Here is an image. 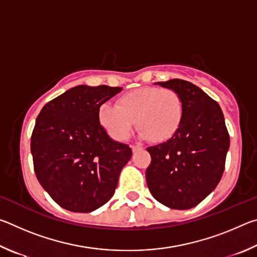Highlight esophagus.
Segmentation results:
<instances>
[{"instance_id": "obj_1", "label": "esophagus", "mask_w": 257, "mask_h": 257, "mask_svg": "<svg viewBox=\"0 0 257 257\" xmlns=\"http://www.w3.org/2000/svg\"><path fill=\"white\" fill-rule=\"evenodd\" d=\"M132 150H133L134 153H136V152L142 150V147H141V146H134V145H133V146H132Z\"/></svg>"}]
</instances>
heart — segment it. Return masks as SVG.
<instances>
[{
	"mask_svg": "<svg viewBox=\"0 0 257 257\" xmlns=\"http://www.w3.org/2000/svg\"><path fill=\"white\" fill-rule=\"evenodd\" d=\"M185 105L180 95L172 89L142 87L123 94L116 105L103 103L98 120L114 141H124L136 120L138 136L152 142L165 143L176 136L182 124Z\"/></svg>",
	"mask_w": 257,
	"mask_h": 257,
	"instance_id": "heart-1",
	"label": "heart"
}]
</instances>
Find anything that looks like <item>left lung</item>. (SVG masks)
Returning <instances> with one entry per match:
<instances>
[{
    "instance_id": "8db88e82",
    "label": "left lung",
    "mask_w": 257,
    "mask_h": 257,
    "mask_svg": "<svg viewBox=\"0 0 257 257\" xmlns=\"http://www.w3.org/2000/svg\"><path fill=\"white\" fill-rule=\"evenodd\" d=\"M180 95L185 115L170 141L147 149L146 181L156 201L188 210L207 197L224 171L230 138L219 104L196 85L182 79L158 82Z\"/></svg>"
}]
</instances>
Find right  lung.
<instances>
[{
  "instance_id": "right-lung-1",
  "label": "right lung",
  "mask_w": 257,
  "mask_h": 257,
  "mask_svg": "<svg viewBox=\"0 0 257 257\" xmlns=\"http://www.w3.org/2000/svg\"><path fill=\"white\" fill-rule=\"evenodd\" d=\"M121 87L79 85L42 108L30 151L40 184L61 207L88 213L110 201L132 159L128 145L110 138L98 108Z\"/></svg>"
}]
</instances>
